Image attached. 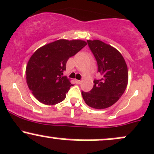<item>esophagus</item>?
I'll return each mask as SVG.
<instances>
[{
  "label": "esophagus",
  "instance_id": "esophagus-1",
  "mask_svg": "<svg viewBox=\"0 0 154 154\" xmlns=\"http://www.w3.org/2000/svg\"><path fill=\"white\" fill-rule=\"evenodd\" d=\"M75 82L77 84H80L81 83V81L80 80H75Z\"/></svg>",
  "mask_w": 154,
  "mask_h": 154
}]
</instances>
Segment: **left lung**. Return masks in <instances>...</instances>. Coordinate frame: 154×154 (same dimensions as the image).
Wrapping results in <instances>:
<instances>
[{
  "label": "left lung",
  "mask_w": 154,
  "mask_h": 154,
  "mask_svg": "<svg viewBox=\"0 0 154 154\" xmlns=\"http://www.w3.org/2000/svg\"><path fill=\"white\" fill-rule=\"evenodd\" d=\"M98 64L100 80L94 81L89 92L82 91L89 107L102 109L113 105L124 93L128 84V68L124 57L115 47L100 40H88Z\"/></svg>",
  "instance_id": "1"
}]
</instances>
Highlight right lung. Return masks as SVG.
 Returning a JSON list of instances; mask_svg holds the SVG:
<instances>
[{
  "mask_svg": "<svg viewBox=\"0 0 154 154\" xmlns=\"http://www.w3.org/2000/svg\"><path fill=\"white\" fill-rule=\"evenodd\" d=\"M83 40L59 39L44 45L31 55L26 70V82L38 102L46 105L61 102L72 85L63 75L70 57L82 50Z\"/></svg>",
  "mask_w": 154,
  "mask_h": 154,
  "instance_id": "obj_1",
  "label": "right lung"
}]
</instances>
